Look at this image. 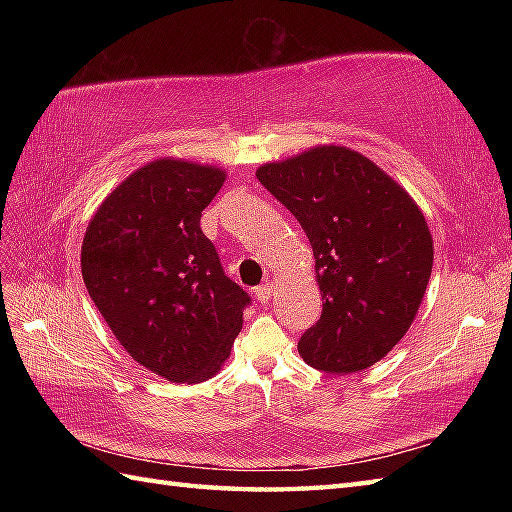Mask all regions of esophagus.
Wrapping results in <instances>:
<instances>
[{
	"label": "esophagus",
	"mask_w": 512,
	"mask_h": 512,
	"mask_svg": "<svg viewBox=\"0 0 512 512\" xmlns=\"http://www.w3.org/2000/svg\"><path fill=\"white\" fill-rule=\"evenodd\" d=\"M273 290H275V284H273V281H264L262 286L255 288V297H257V301L268 303V301H270V297H273Z\"/></svg>",
	"instance_id": "obj_1"
}]
</instances>
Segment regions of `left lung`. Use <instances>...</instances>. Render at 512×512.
I'll use <instances>...</instances> for the list:
<instances>
[{"label": "left lung", "instance_id": "8db88e82", "mask_svg": "<svg viewBox=\"0 0 512 512\" xmlns=\"http://www.w3.org/2000/svg\"><path fill=\"white\" fill-rule=\"evenodd\" d=\"M255 173L314 253L323 312L301 336V358L332 374L372 367L407 334L429 284L433 237L420 206L376 162L341 145Z\"/></svg>", "mask_w": 512, "mask_h": 512}]
</instances>
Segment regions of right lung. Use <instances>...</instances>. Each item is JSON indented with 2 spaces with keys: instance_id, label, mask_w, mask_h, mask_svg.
<instances>
[{
  "instance_id": "1",
  "label": "right lung",
  "mask_w": 512,
  "mask_h": 512,
  "mask_svg": "<svg viewBox=\"0 0 512 512\" xmlns=\"http://www.w3.org/2000/svg\"><path fill=\"white\" fill-rule=\"evenodd\" d=\"M224 180L215 165L151 160L107 195L83 237L94 306L125 352L169 383L220 372L250 301L200 228Z\"/></svg>"
}]
</instances>
